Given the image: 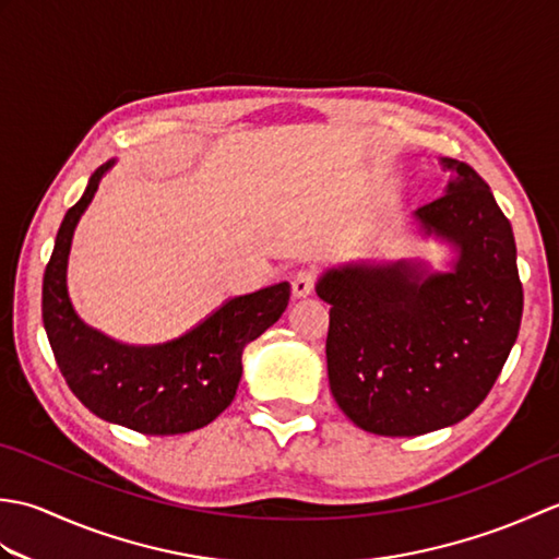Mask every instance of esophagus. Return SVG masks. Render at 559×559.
<instances>
[{"label":"esophagus","mask_w":559,"mask_h":559,"mask_svg":"<svg viewBox=\"0 0 559 559\" xmlns=\"http://www.w3.org/2000/svg\"><path fill=\"white\" fill-rule=\"evenodd\" d=\"M317 281H319V276H317L314 269H300L293 278V295H295V298H305V295L314 293Z\"/></svg>","instance_id":"34e87169"}]
</instances>
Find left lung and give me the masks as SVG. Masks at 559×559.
<instances>
[{
    "mask_svg": "<svg viewBox=\"0 0 559 559\" xmlns=\"http://www.w3.org/2000/svg\"><path fill=\"white\" fill-rule=\"evenodd\" d=\"M444 163L447 194L415 216L459 247L454 271L423 276L396 261L329 271L317 286L331 305V394L374 435L415 437L466 418L519 336L524 288L512 223L471 165Z\"/></svg>",
    "mask_w": 559,
    "mask_h": 559,
    "instance_id": "1",
    "label": "left lung"
}]
</instances>
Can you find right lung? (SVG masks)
<instances>
[{"label": "right lung", "instance_id": "add662e5", "mask_svg": "<svg viewBox=\"0 0 559 559\" xmlns=\"http://www.w3.org/2000/svg\"><path fill=\"white\" fill-rule=\"evenodd\" d=\"M108 168L105 163L91 175L86 192L59 225L43 278L47 338L69 389L98 418L141 435L192 432L230 406L242 377V350L286 312L290 283L225 302L204 324L165 346H122L93 331L71 310L64 271L71 235Z\"/></svg>", "mask_w": 559, "mask_h": 559}]
</instances>
